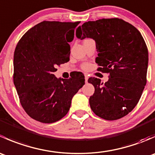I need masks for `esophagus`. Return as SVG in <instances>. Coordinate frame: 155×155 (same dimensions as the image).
<instances>
[{
  "instance_id": "obj_1",
  "label": "esophagus",
  "mask_w": 155,
  "mask_h": 155,
  "mask_svg": "<svg viewBox=\"0 0 155 155\" xmlns=\"http://www.w3.org/2000/svg\"><path fill=\"white\" fill-rule=\"evenodd\" d=\"M85 82H87V79H88V76H87V74H85Z\"/></svg>"
}]
</instances>
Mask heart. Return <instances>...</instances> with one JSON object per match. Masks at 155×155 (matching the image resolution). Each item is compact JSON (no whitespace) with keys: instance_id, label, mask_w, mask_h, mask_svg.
I'll return each mask as SVG.
<instances>
[{"instance_id":"b5f03b06","label":"heart","mask_w":155,"mask_h":155,"mask_svg":"<svg viewBox=\"0 0 155 155\" xmlns=\"http://www.w3.org/2000/svg\"><path fill=\"white\" fill-rule=\"evenodd\" d=\"M87 67H88V65H87V64H83V66H82V68L86 69V68H87Z\"/></svg>"}]
</instances>
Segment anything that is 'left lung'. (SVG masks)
Instances as JSON below:
<instances>
[{
  "label": "left lung",
  "mask_w": 155,
  "mask_h": 155,
  "mask_svg": "<svg viewBox=\"0 0 155 155\" xmlns=\"http://www.w3.org/2000/svg\"><path fill=\"white\" fill-rule=\"evenodd\" d=\"M76 37L95 40L99 71L109 73V80L90 77L94 87L89 98L95 115L109 121L119 119L137 106L146 85L148 52L140 31L118 18L85 22Z\"/></svg>",
  "instance_id": "1"
}]
</instances>
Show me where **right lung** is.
I'll use <instances>...</instances> for the list:
<instances>
[{"label": "right lung", "instance_id": "add662e5", "mask_svg": "<svg viewBox=\"0 0 155 155\" xmlns=\"http://www.w3.org/2000/svg\"><path fill=\"white\" fill-rule=\"evenodd\" d=\"M79 22L43 21L28 30L15 47L14 85L23 109L36 121L48 124L61 119L85 85L80 72L68 79L53 74L57 65L70 60L69 43Z\"/></svg>", "mask_w": 155, "mask_h": 155}]
</instances>
